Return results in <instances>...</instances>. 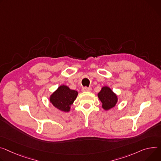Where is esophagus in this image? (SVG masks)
<instances>
[{
	"instance_id": "1",
	"label": "esophagus",
	"mask_w": 161,
	"mask_h": 161,
	"mask_svg": "<svg viewBox=\"0 0 161 161\" xmlns=\"http://www.w3.org/2000/svg\"><path fill=\"white\" fill-rule=\"evenodd\" d=\"M91 90H92L91 87H84V88H83L82 89L83 92H91Z\"/></svg>"
}]
</instances>
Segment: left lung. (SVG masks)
Instances as JSON below:
<instances>
[{
    "instance_id": "obj_1",
    "label": "left lung",
    "mask_w": 161,
    "mask_h": 161,
    "mask_svg": "<svg viewBox=\"0 0 161 161\" xmlns=\"http://www.w3.org/2000/svg\"><path fill=\"white\" fill-rule=\"evenodd\" d=\"M97 96L102 103V108L105 110L114 108L118 101V96L108 86H102Z\"/></svg>"
}]
</instances>
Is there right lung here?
<instances>
[{"mask_svg":"<svg viewBox=\"0 0 161 161\" xmlns=\"http://www.w3.org/2000/svg\"><path fill=\"white\" fill-rule=\"evenodd\" d=\"M78 94V91L70 89L67 85H62L51 94L49 101L58 110L67 112L70 110V107L76 99Z\"/></svg>","mask_w":161,"mask_h":161,"instance_id":"1","label":"right lung"}]
</instances>
